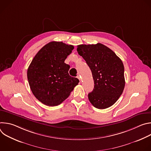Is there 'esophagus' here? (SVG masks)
<instances>
[{
	"label": "esophagus",
	"mask_w": 151,
	"mask_h": 151,
	"mask_svg": "<svg viewBox=\"0 0 151 151\" xmlns=\"http://www.w3.org/2000/svg\"><path fill=\"white\" fill-rule=\"evenodd\" d=\"M77 78H78V79L79 80V81L81 82V78H80V76H79V75H78V76H77Z\"/></svg>",
	"instance_id": "obj_1"
}]
</instances>
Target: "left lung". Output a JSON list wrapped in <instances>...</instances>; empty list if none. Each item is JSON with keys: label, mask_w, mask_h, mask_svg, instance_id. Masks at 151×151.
I'll list each match as a JSON object with an SVG mask.
<instances>
[{"label": "left lung", "mask_w": 151, "mask_h": 151, "mask_svg": "<svg viewBox=\"0 0 151 151\" xmlns=\"http://www.w3.org/2000/svg\"><path fill=\"white\" fill-rule=\"evenodd\" d=\"M77 51L92 72L94 87L88 94L90 101L97 109L111 107L118 100L125 87L122 60L112 50L100 43L78 45Z\"/></svg>", "instance_id": "obj_1"}]
</instances>
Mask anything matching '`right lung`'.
<instances>
[{"mask_svg":"<svg viewBox=\"0 0 151 151\" xmlns=\"http://www.w3.org/2000/svg\"><path fill=\"white\" fill-rule=\"evenodd\" d=\"M74 47L62 42H51L43 47L32 60L27 79L35 97L43 104L55 106L65 100L79 81L69 75L64 63Z\"/></svg>","mask_w":151,"mask_h":151,"instance_id":"right-lung-1","label":"right lung"}]
</instances>
